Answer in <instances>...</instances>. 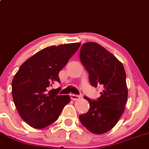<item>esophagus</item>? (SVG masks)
I'll return each mask as SVG.
<instances>
[{"instance_id": "esophagus-1", "label": "esophagus", "mask_w": 149, "mask_h": 149, "mask_svg": "<svg viewBox=\"0 0 149 149\" xmlns=\"http://www.w3.org/2000/svg\"><path fill=\"white\" fill-rule=\"evenodd\" d=\"M70 97H71V99L73 100V101H77L80 98V96H78V95L75 94H70Z\"/></svg>"}]
</instances>
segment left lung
I'll return each instance as SVG.
<instances>
[{"label": "left lung", "instance_id": "1", "mask_svg": "<svg viewBox=\"0 0 149 149\" xmlns=\"http://www.w3.org/2000/svg\"><path fill=\"white\" fill-rule=\"evenodd\" d=\"M79 58L90 84L103 90L97 101L84 96L90 108L79 115L80 122L91 133L102 134L114 127L125 111L128 96L126 73L121 62L97 43H83Z\"/></svg>", "mask_w": 149, "mask_h": 149}]
</instances>
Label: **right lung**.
<instances>
[{"instance_id": "right-lung-1", "label": "right lung", "mask_w": 149, "mask_h": 149, "mask_svg": "<svg viewBox=\"0 0 149 149\" xmlns=\"http://www.w3.org/2000/svg\"><path fill=\"white\" fill-rule=\"evenodd\" d=\"M80 43L52 46L41 50L20 66L12 81L13 101L25 123L35 129L48 126L70 103L68 95H58L61 88L51 89L60 82L59 72L74 54Z\"/></svg>"}]
</instances>
